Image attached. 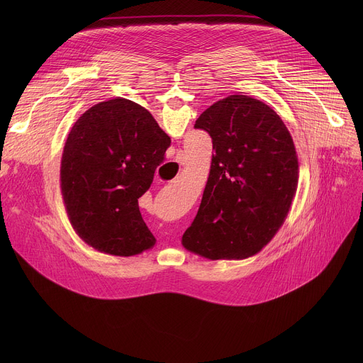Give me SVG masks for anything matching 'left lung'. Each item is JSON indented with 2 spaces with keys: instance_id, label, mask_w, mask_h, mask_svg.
I'll return each instance as SVG.
<instances>
[{
  "instance_id": "8db88e82",
  "label": "left lung",
  "mask_w": 363,
  "mask_h": 363,
  "mask_svg": "<svg viewBox=\"0 0 363 363\" xmlns=\"http://www.w3.org/2000/svg\"><path fill=\"white\" fill-rule=\"evenodd\" d=\"M194 128L208 132L216 153L182 244L211 260L254 255L281 227L296 194L293 139L272 108L244 94L216 101Z\"/></svg>"
}]
</instances>
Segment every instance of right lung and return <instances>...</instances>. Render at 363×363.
Instances as JSON below:
<instances>
[{"label": "right lung", "instance_id": "1", "mask_svg": "<svg viewBox=\"0 0 363 363\" xmlns=\"http://www.w3.org/2000/svg\"><path fill=\"white\" fill-rule=\"evenodd\" d=\"M171 138L128 99L86 111L65 145L60 181L73 228L91 247L135 255L155 244L138 199L149 189Z\"/></svg>", "mask_w": 363, "mask_h": 363}]
</instances>
